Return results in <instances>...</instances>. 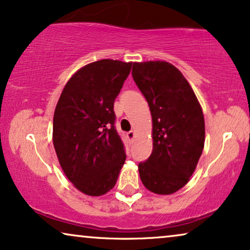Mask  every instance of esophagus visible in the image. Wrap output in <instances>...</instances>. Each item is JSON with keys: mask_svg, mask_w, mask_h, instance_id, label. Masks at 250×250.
Returning a JSON list of instances; mask_svg holds the SVG:
<instances>
[{"mask_svg": "<svg viewBox=\"0 0 250 250\" xmlns=\"http://www.w3.org/2000/svg\"><path fill=\"white\" fill-rule=\"evenodd\" d=\"M134 136H135V132H134V131H129V132H127V138H128L129 140L134 139Z\"/></svg>", "mask_w": 250, "mask_h": 250, "instance_id": "34e87169", "label": "esophagus"}]
</instances>
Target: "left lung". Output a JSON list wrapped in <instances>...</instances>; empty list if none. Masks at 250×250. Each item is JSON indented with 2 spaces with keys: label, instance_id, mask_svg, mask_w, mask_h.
<instances>
[{
  "label": "left lung",
  "instance_id": "1",
  "mask_svg": "<svg viewBox=\"0 0 250 250\" xmlns=\"http://www.w3.org/2000/svg\"><path fill=\"white\" fill-rule=\"evenodd\" d=\"M132 76L152 116V152L139 164L140 177L151 192L172 194L189 182L203 153V110L190 84L172 63L134 62Z\"/></svg>",
  "mask_w": 250,
  "mask_h": 250
}]
</instances>
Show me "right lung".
<instances>
[{"label":"right lung","mask_w":250,"mask_h":250,"mask_svg":"<svg viewBox=\"0 0 250 250\" xmlns=\"http://www.w3.org/2000/svg\"><path fill=\"white\" fill-rule=\"evenodd\" d=\"M132 62L104 59L76 71L63 87L53 116V146L68 180L88 196L117 182L126 159L116 131L115 99Z\"/></svg>","instance_id":"right-lung-1"}]
</instances>
